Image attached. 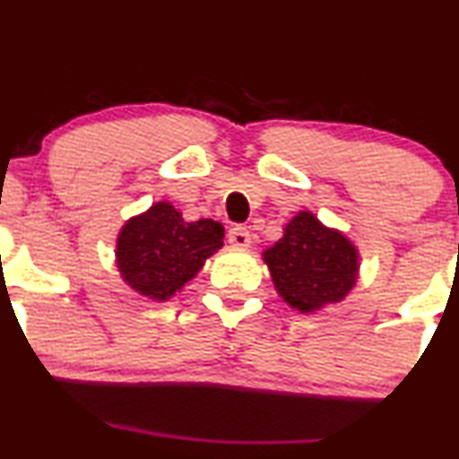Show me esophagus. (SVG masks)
<instances>
[{"instance_id":"34e87169","label":"esophagus","mask_w":459,"mask_h":459,"mask_svg":"<svg viewBox=\"0 0 459 459\" xmlns=\"http://www.w3.org/2000/svg\"><path fill=\"white\" fill-rule=\"evenodd\" d=\"M229 241L233 246H239V247L250 246V230H247L246 226L237 224V226H233V229L229 230Z\"/></svg>"}]
</instances>
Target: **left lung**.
I'll list each match as a JSON object with an SVG mask.
<instances>
[{
	"mask_svg": "<svg viewBox=\"0 0 459 459\" xmlns=\"http://www.w3.org/2000/svg\"><path fill=\"white\" fill-rule=\"evenodd\" d=\"M264 263L284 301L301 312H314L346 297L359 267L351 241L325 229L307 212L290 220L282 239L264 252Z\"/></svg>",
	"mask_w": 459,
	"mask_h": 459,
	"instance_id": "8db88e82",
	"label": "left lung"
}]
</instances>
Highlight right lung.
Instances as JSON below:
<instances>
[{"instance_id":"obj_1","label":"right lung","mask_w":459,"mask_h":459,"mask_svg":"<svg viewBox=\"0 0 459 459\" xmlns=\"http://www.w3.org/2000/svg\"><path fill=\"white\" fill-rule=\"evenodd\" d=\"M224 229L213 220L186 222L169 203L132 218L117 239V267L132 289L164 301L195 278L205 258L222 247Z\"/></svg>"}]
</instances>
